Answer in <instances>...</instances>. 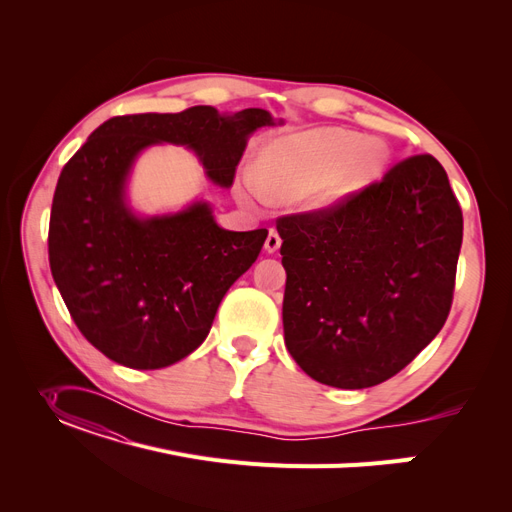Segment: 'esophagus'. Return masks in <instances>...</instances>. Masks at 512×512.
I'll list each match as a JSON object with an SVG mask.
<instances>
[{"instance_id": "esophagus-1", "label": "esophagus", "mask_w": 512, "mask_h": 512, "mask_svg": "<svg viewBox=\"0 0 512 512\" xmlns=\"http://www.w3.org/2000/svg\"><path fill=\"white\" fill-rule=\"evenodd\" d=\"M280 245H282V238H280L278 230L272 228L270 232H267V238H265V251L267 253H276L280 249Z\"/></svg>"}]
</instances>
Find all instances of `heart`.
<instances>
[{
  "label": "heart",
  "instance_id": "heart-1",
  "mask_svg": "<svg viewBox=\"0 0 512 512\" xmlns=\"http://www.w3.org/2000/svg\"><path fill=\"white\" fill-rule=\"evenodd\" d=\"M388 149L378 139H365L346 128H315L267 143L259 168L245 174L255 197L267 193L297 195L311 209L338 205L378 178Z\"/></svg>",
  "mask_w": 512,
  "mask_h": 512
}]
</instances>
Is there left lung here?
I'll list each match as a JSON object with an SVG mask.
<instances>
[{"label":"left lung","mask_w":512,"mask_h":512,"mask_svg":"<svg viewBox=\"0 0 512 512\" xmlns=\"http://www.w3.org/2000/svg\"><path fill=\"white\" fill-rule=\"evenodd\" d=\"M288 353L309 378L378 386L450 313L463 211L440 161H398L338 205L278 218Z\"/></svg>","instance_id":"obj_1"}]
</instances>
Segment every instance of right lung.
I'll list each match as a JSON object with an SVG mask.
<instances>
[{
	"label": "right lung",
	"instance_id": "right-lung-1",
	"mask_svg": "<svg viewBox=\"0 0 512 512\" xmlns=\"http://www.w3.org/2000/svg\"><path fill=\"white\" fill-rule=\"evenodd\" d=\"M272 124L259 107L116 116L70 157L51 203L49 267L76 328L107 359L161 369L191 355L267 238L265 228H220L201 201L137 218L124 197L134 159L155 143L184 145L211 182L230 188L249 134Z\"/></svg>",
	"mask_w": 512,
	"mask_h": 512
}]
</instances>
